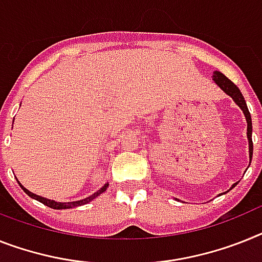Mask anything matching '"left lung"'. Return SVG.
I'll return each instance as SVG.
<instances>
[{
    "instance_id": "1",
    "label": "left lung",
    "mask_w": 262,
    "mask_h": 262,
    "mask_svg": "<svg viewBox=\"0 0 262 262\" xmlns=\"http://www.w3.org/2000/svg\"><path fill=\"white\" fill-rule=\"evenodd\" d=\"M212 78H213V82L216 83L217 86L223 90L224 93L228 94V96H229V97L234 101V104H236L237 106H238L239 109L243 111L244 116H245V120H247V124H248L247 136H248V142H249V165H250V161H252V156H253V142H252V117H250V113H249V111H248L247 102H245V100H244V96L241 94V92H239L238 88H237L236 85H234V83H233L232 81L228 78V77L224 76L221 72H214L212 76ZM236 185H237V182L236 184H233L232 188H234ZM229 190H228V192H229ZM221 194H223V193H221Z\"/></svg>"
}]
</instances>
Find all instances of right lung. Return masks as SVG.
I'll return each instance as SVG.
<instances>
[{
  "label": "right lung",
  "mask_w": 262,
  "mask_h": 262,
  "mask_svg": "<svg viewBox=\"0 0 262 262\" xmlns=\"http://www.w3.org/2000/svg\"><path fill=\"white\" fill-rule=\"evenodd\" d=\"M19 186H21V189H23L24 192L26 193V194L29 195V197H32V199L37 200V201L42 202L43 205L49 206V208H53V209H72V208H77V206H81V205H85V204H88V202H90L92 200H94L96 197H98V195L101 194V193H104L105 190H106V188L109 186V184H105L102 188L100 189V190H97L96 193H93L92 195H89V197H86V199L83 200H78V201H70V202H57L54 201V200H49V199H45V197H42V195H38V194H34V193L29 192L28 189L25 188L24 185H21V182L18 181Z\"/></svg>",
  "instance_id": "obj_1"
}]
</instances>
